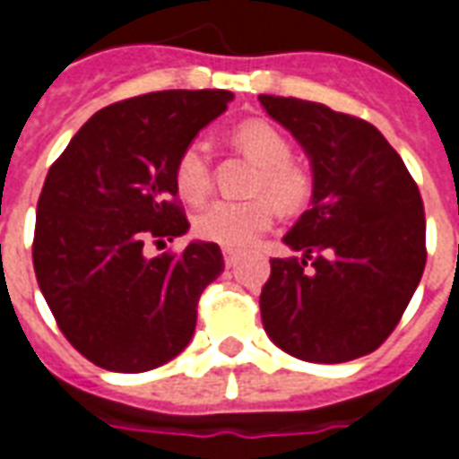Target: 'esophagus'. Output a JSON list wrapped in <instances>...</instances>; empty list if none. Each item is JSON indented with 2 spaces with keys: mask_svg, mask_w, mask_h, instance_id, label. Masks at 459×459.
I'll return each instance as SVG.
<instances>
[{
  "mask_svg": "<svg viewBox=\"0 0 459 459\" xmlns=\"http://www.w3.org/2000/svg\"><path fill=\"white\" fill-rule=\"evenodd\" d=\"M222 256H225V264L232 269V266H237V262H239V254L234 252V249H222Z\"/></svg>",
  "mask_w": 459,
  "mask_h": 459,
  "instance_id": "esophagus-1",
  "label": "esophagus"
}]
</instances>
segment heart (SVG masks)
<instances>
[{"mask_svg": "<svg viewBox=\"0 0 459 459\" xmlns=\"http://www.w3.org/2000/svg\"><path fill=\"white\" fill-rule=\"evenodd\" d=\"M232 143L262 166L256 178V193L269 197L252 200H215L205 205L193 220L200 239L222 244L227 249H242L266 232L276 217L296 215L310 200L313 183L306 170L290 163V143L286 136L266 122H244L232 132ZM173 180L180 197L197 203L210 193V149L203 139H193L178 153Z\"/></svg>", "mask_w": 459, "mask_h": 459, "instance_id": "obj_1", "label": "heart"}]
</instances>
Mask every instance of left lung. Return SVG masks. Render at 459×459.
I'll list each match as a JSON object with an SVG mask.
<instances>
[{"label": "left lung", "mask_w": 459, "mask_h": 459, "mask_svg": "<svg viewBox=\"0 0 459 459\" xmlns=\"http://www.w3.org/2000/svg\"><path fill=\"white\" fill-rule=\"evenodd\" d=\"M259 102L313 170L310 210L283 234L300 259H271L259 299L264 330L306 362L364 357L399 325L426 269L418 186L369 122L296 97Z\"/></svg>", "instance_id": "left-lung-1"}]
</instances>
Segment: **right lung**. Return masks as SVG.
<instances>
[{
  "label": "right lung",
  "mask_w": 459,
  "mask_h": 459,
  "mask_svg": "<svg viewBox=\"0 0 459 459\" xmlns=\"http://www.w3.org/2000/svg\"><path fill=\"white\" fill-rule=\"evenodd\" d=\"M227 90H163L90 117L46 176L33 269L56 323L90 362L156 369L193 340L197 300L225 271L220 247L146 256L190 225L176 203L183 146L232 102Z\"/></svg>",
  "instance_id": "obj_1"
}]
</instances>
